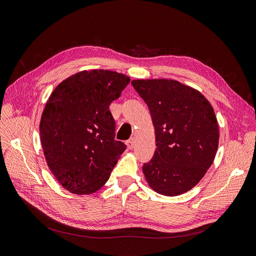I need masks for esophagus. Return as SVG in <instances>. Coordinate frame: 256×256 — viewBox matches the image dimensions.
I'll return each instance as SVG.
<instances>
[{
	"mask_svg": "<svg viewBox=\"0 0 256 256\" xmlns=\"http://www.w3.org/2000/svg\"><path fill=\"white\" fill-rule=\"evenodd\" d=\"M126 146L128 150H132V148H134V144H135V138H130L126 141Z\"/></svg>",
	"mask_w": 256,
	"mask_h": 256,
	"instance_id": "34e87169",
	"label": "esophagus"
}]
</instances>
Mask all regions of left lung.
Masks as SVG:
<instances>
[{
  "instance_id": "left-lung-1",
  "label": "left lung",
  "mask_w": 256,
  "mask_h": 256,
  "mask_svg": "<svg viewBox=\"0 0 256 256\" xmlns=\"http://www.w3.org/2000/svg\"><path fill=\"white\" fill-rule=\"evenodd\" d=\"M146 102L154 128V157L142 170L152 190L174 196L194 188L212 164L218 148L214 108L196 88L174 80H132Z\"/></svg>"
}]
</instances>
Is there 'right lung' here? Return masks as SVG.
<instances>
[{
	"label": "right lung",
	"mask_w": 256,
	"mask_h": 256,
	"mask_svg": "<svg viewBox=\"0 0 256 256\" xmlns=\"http://www.w3.org/2000/svg\"><path fill=\"white\" fill-rule=\"evenodd\" d=\"M130 77L110 70H84L51 93L40 122V143L55 179L71 194H91L106 183L122 152L108 106Z\"/></svg>",
	"instance_id": "1"
}]
</instances>
